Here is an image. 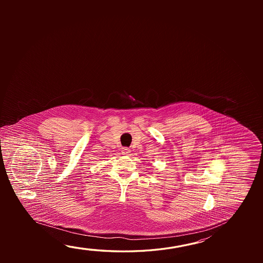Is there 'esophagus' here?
<instances>
[{"label": "esophagus", "instance_id": "1", "mask_svg": "<svg viewBox=\"0 0 263 263\" xmlns=\"http://www.w3.org/2000/svg\"><path fill=\"white\" fill-rule=\"evenodd\" d=\"M130 153V149L128 147H123L122 148V154L123 155H128Z\"/></svg>", "mask_w": 263, "mask_h": 263}]
</instances>
